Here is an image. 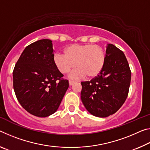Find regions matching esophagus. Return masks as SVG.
Returning <instances> with one entry per match:
<instances>
[{
	"instance_id": "34e87169",
	"label": "esophagus",
	"mask_w": 150,
	"mask_h": 150,
	"mask_svg": "<svg viewBox=\"0 0 150 150\" xmlns=\"http://www.w3.org/2000/svg\"><path fill=\"white\" fill-rule=\"evenodd\" d=\"M75 83V82L73 81H71V80L69 81V85H72L73 84H74Z\"/></svg>"
}]
</instances>
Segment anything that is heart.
I'll return each mask as SVG.
<instances>
[{
    "mask_svg": "<svg viewBox=\"0 0 150 150\" xmlns=\"http://www.w3.org/2000/svg\"><path fill=\"white\" fill-rule=\"evenodd\" d=\"M105 53L99 45L93 44L72 45L66 47L64 54L57 53L53 57L54 66L63 75L77 69L71 74V77L79 79L85 76L93 79L103 70L105 62Z\"/></svg>",
    "mask_w": 150,
    "mask_h": 150,
    "instance_id": "1",
    "label": "heart"
}]
</instances>
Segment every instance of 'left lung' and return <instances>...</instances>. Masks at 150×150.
<instances>
[{"instance_id":"left-lung-1","label":"left lung","mask_w":150,"mask_h":150,"mask_svg":"<svg viewBox=\"0 0 150 150\" xmlns=\"http://www.w3.org/2000/svg\"><path fill=\"white\" fill-rule=\"evenodd\" d=\"M104 67L90 81L81 82V99L91 115L106 117L115 113L124 103L129 92L131 71L123 52L108 44Z\"/></svg>"}]
</instances>
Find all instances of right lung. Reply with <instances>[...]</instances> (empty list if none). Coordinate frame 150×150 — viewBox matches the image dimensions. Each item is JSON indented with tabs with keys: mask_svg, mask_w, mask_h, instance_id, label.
Here are the masks:
<instances>
[{
	"mask_svg": "<svg viewBox=\"0 0 150 150\" xmlns=\"http://www.w3.org/2000/svg\"><path fill=\"white\" fill-rule=\"evenodd\" d=\"M50 39L33 42L23 51L13 71V87L21 106L32 115L45 117L57 110L69 87L53 61Z\"/></svg>",
	"mask_w": 150,
	"mask_h": 150,
	"instance_id": "right-lung-1",
	"label": "right lung"
}]
</instances>
